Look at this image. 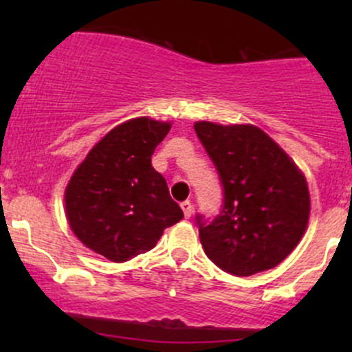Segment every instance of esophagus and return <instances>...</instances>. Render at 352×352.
I'll return each mask as SVG.
<instances>
[{
  "label": "esophagus",
  "instance_id": "1",
  "mask_svg": "<svg viewBox=\"0 0 352 352\" xmlns=\"http://www.w3.org/2000/svg\"><path fill=\"white\" fill-rule=\"evenodd\" d=\"M180 208H182V211H184V214H186V218H190V216H192V209H194L192 202H190V201H184L182 204H180Z\"/></svg>",
  "mask_w": 352,
  "mask_h": 352
}]
</instances>
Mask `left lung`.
I'll return each mask as SVG.
<instances>
[{
	"instance_id": "left-lung-1",
	"label": "left lung",
	"mask_w": 352,
	"mask_h": 352,
	"mask_svg": "<svg viewBox=\"0 0 352 352\" xmlns=\"http://www.w3.org/2000/svg\"><path fill=\"white\" fill-rule=\"evenodd\" d=\"M194 129L223 186L221 212L212 221L196 216L206 255L233 276L276 267L307 230V179L285 150L252 124L199 120Z\"/></svg>"
}]
</instances>
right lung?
Listing matches in <instances>:
<instances>
[{
	"label": "right lung",
	"mask_w": 352,
	"mask_h": 352,
	"mask_svg": "<svg viewBox=\"0 0 352 352\" xmlns=\"http://www.w3.org/2000/svg\"><path fill=\"white\" fill-rule=\"evenodd\" d=\"M172 124L136 117L113 127L90 150L67 182L71 230L85 247L112 262L151 250L163 230L184 218L162 173L155 148Z\"/></svg>",
	"instance_id": "obj_1"
}]
</instances>
